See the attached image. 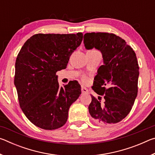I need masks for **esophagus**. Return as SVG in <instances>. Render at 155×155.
I'll use <instances>...</instances> for the list:
<instances>
[{
  "label": "esophagus",
  "mask_w": 155,
  "mask_h": 155,
  "mask_svg": "<svg viewBox=\"0 0 155 155\" xmlns=\"http://www.w3.org/2000/svg\"><path fill=\"white\" fill-rule=\"evenodd\" d=\"M81 93H82L83 94L88 93L87 89L86 88V87H83V86H82V87H81Z\"/></svg>",
  "instance_id": "obj_1"
}]
</instances>
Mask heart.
<instances>
[{
  "label": "heart",
  "mask_w": 155,
  "mask_h": 155,
  "mask_svg": "<svg viewBox=\"0 0 155 155\" xmlns=\"http://www.w3.org/2000/svg\"><path fill=\"white\" fill-rule=\"evenodd\" d=\"M83 80H84V81H85V80H86V77H83Z\"/></svg>",
  "instance_id": "b5f03b06"
}]
</instances>
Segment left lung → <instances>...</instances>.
<instances>
[{"mask_svg": "<svg viewBox=\"0 0 155 155\" xmlns=\"http://www.w3.org/2000/svg\"><path fill=\"white\" fill-rule=\"evenodd\" d=\"M87 50L101 52L103 65L94 78L92 89L103 96H91L89 112L99 124H115L129 114L137 95L139 65L135 52L124 40L114 33H87L84 35Z\"/></svg>", "mask_w": 155, "mask_h": 155, "instance_id": "left-lung-1", "label": "left lung"}]
</instances>
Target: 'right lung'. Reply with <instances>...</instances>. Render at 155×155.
<instances>
[{
	"label": "right lung",
	"instance_id": "add662e5",
	"mask_svg": "<svg viewBox=\"0 0 155 155\" xmlns=\"http://www.w3.org/2000/svg\"><path fill=\"white\" fill-rule=\"evenodd\" d=\"M83 35L35 34L20 49L14 85L21 109L36 127L54 130L67 122L70 107L81 93V85L72 81L59 87L56 72L66 68Z\"/></svg>",
	"mask_w": 155,
	"mask_h": 155
}]
</instances>
